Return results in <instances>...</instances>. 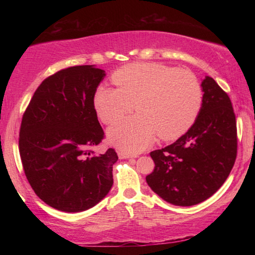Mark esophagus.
Wrapping results in <instances>:
<instances>
[{
  "instance_id": "1",
  "label": "esophagus",
  "mask_w": 255,
  "mask_h": 255,
  "mask_svg": "<svg viewBox=\"0 0 255 255\" xmlns=\"http://www.w3.org/2000/svg\"><path fill=\"white\" fill-rule=\"evenodd\" d=\"M118 155H119L120 158H132V157H137L136 155L128 154V153H126V152H119Z\"/></svg>"
}]
</instances>
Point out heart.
<instances>
[{
	"instance_id": "1",
	"label": "heart",
	"mask_w": 255,
	"mask_h": 255,
	"mask_svg": "<svg viewBox=\"0 0 255 255\" xmlns=\"http://www.w3.org/2000/svg\"><path fill=\"white\" fill-rule=\"evenodd\" d=\"M112 82L118 89L98 86L93 105L101 122L111 125L133 109L138 114L109 129L112 143L138 153L155 136L178 138L195 123L202 105L199 80L187 68L158 63H132L116 71Z\"/></svg>"
}]
</instances>
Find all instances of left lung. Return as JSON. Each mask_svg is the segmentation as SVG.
Wrapping results in <instances>:
<instances>
[{
	"label": "left lung",
	"mask_w": 255,
	"mask_h": 255,
	"mask_svg": "<svg viewBox=\"0 0 255 255\" xmlns=\"http://www.w3.org/2000/svg\"><path fill=\"white\" fill-rule=\"evenodd\" d=\"M202 105L191 128L166 147L150 152L154 171L146 182L175 206H193L225 182L237 154L235 114L228 94L213 77L201 83Z\"/></svg>",
	"instance_id": "left-lung-1"
}]
</instances>
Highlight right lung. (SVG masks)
<instances>
[{
  "label": "right lung",
  "mask_w": 255,
  "mask_h": 255,
  "mask_svg": "<svg viewBox=\"0 0 255 255\" xmlns=\"http://www.w3.org/2000/svg\"><path fill=\"white\" fill-rule=\"evenodd\" d=\"M105 71L60 70L42 81L21 122L19 152L34 193L53 208L79 213L96 206L114 183V148L94 154L105 138L93 105Z\"/></svg>",
  "instance_id": "obj_1"
}]
</instances>
